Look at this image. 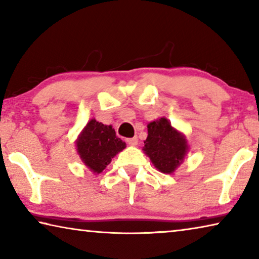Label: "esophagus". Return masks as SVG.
<instances>
[{"label":"esophagus","mask_w":259,"mask_h":259,"mask_svg":"<svg viewBox=\"0 0 259 259\" xmlns=\"http://www.w3.org/2000/svg\"><path fill=\"white\" fill-rule=\"evenodd\" d=\"M126 143L131 146H136L138 144V138L137 137H133V138H128L126 139Z\"/></svg>","instance_id":"esophagus-1"}]
</instances>
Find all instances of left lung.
<instances>
[{"label":"left lung","mask_w":259,"mask_h":259,"mask_svg":"<svg viewBox=\"0 0 259 259\" xmlns=\"http://www.w3.org/2000/svg\"><path fill=\"white\" fill-rule=\"evenodd\" d=\"M147 131L144 151L161 172H174L187 152L185 137L172 128L165 117L151 122L147 125Z\"/></svg>","instance_id":"obj_1"}]
</instances>
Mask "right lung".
Listing matches in <instances>:
<instances>
[{
	"label": "right lung",
	"instance_id": "obj_1",
	"mask_svg": "<svg viewBox=\"0 0 259 259\" xmlns=\"http://www.w3.org/2000/svg\"><path fill=\"white\" fill-rule=\"evenodd\" d=\"M77 152L84 164L94 172H102L125 143L117 137L112 125H105L95 119L88 122L76 142Z\"/></svg>",
	"mask_w": 259,
	"mask_h": 259
}]
</instances>
